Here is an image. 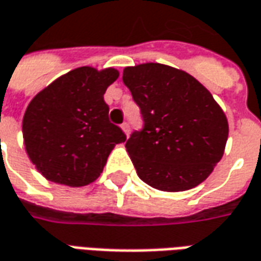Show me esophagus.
Wrapping results in <instances>:
<instances>
[{"instance_id": "34e87169", "label": "esophagus", "mask_w": 261, "mask_h": 261, "mask_svg": "<svg viewBox=\"0 0 261 261\" xmlns=\"http://www.w3.org/2000/svg\"><path fill=\"white\" fill-rule=\"evenodd\" d=\"M121 130L124 131L125 136H128V133H130V125L127 124V123H123V124H121Z\"/></svg>"}]
</instances>
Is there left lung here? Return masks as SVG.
<instances>
[{
  "label": "left lung",
  "mask_w": 261,
  "mask_h": 261,
  "mask_svg": "<svg viewBox=\"0 0 261 261\" xmlns=\"http://www.w3.org/2000/svg\"><path fill=\"white\" fill-rule=\"evenodd\" d=\"M123 82L144 121L125 143L140 179L165 192L205 181L229 136L227 118L211 92L194 76L162 63L125 67Z\"/></svg>",
  "instance_id": "left-lung-1"
}]
</instances>
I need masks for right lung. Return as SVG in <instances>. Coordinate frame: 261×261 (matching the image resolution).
<instances>
[{
	"mask_svg": "<svg viewBox=\"0 0 261 261\" xmlns=\"http://www.w3.org/2000/svg\"><path fill=\"white\" fill-rule=\"evenodd\" d=\"M118 70L82 66L54 80L25 110L22 134L29 160L48 181L85 187L96 181L123 130L110 123L105 101Z\"/></svg>",
	"mask_w": 261,
	"mask_h": 261,
	"instance_id": "1",
	"label": "right lung"
}]
</instances>
